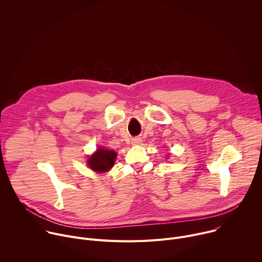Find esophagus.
Returning a JSON list of instances; mask_svg holds the SVG:
<instances>
[{
	"instance_id": "34e87169",
	"label": "esophagus",
	"mask_w": 262,
	"mask_h": 262,
	"mask_svg": "<svg viewBox=\"0 0 262 262\" xmlns=\"http://www.w3.org/2000/svg\"><path fill=\"white\" fill-rule=\"evenodd\" d=\"M141 142H142V140H141V138H139V137L134 138V139L132 140V144H133V145H140Z\"/></svg>"
}]
</instances>
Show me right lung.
<instances>
[{"instance_id":"add662e5","label":"right lung","mask_w":262,"mask_h":262,"mask_svg":"<svg viewBox=\"0 0 262 262\" xmlns=\"http://www.w3.org/2000/svg\"><path fill=\"white\" fill-rule=\"evenodd\" d=\"M117 154L114 150L105 149L104 147H99L88 159L87 164L94 172L104 173L114 166Z\"/></svg>"}]
</instances>
